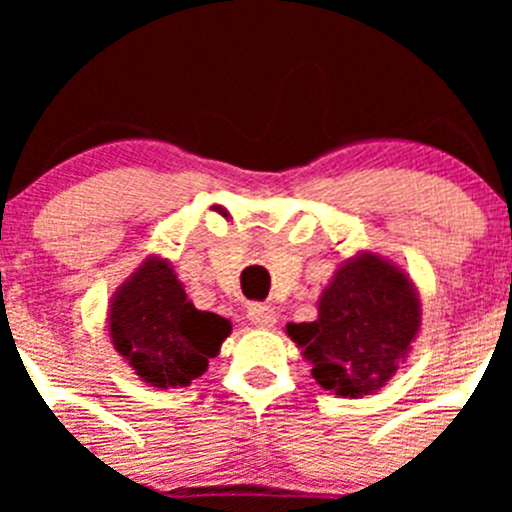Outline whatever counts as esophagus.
<instances>
[{
  "mask_svg": "<svg viewBox=\"0 0 512 512\" xmlns=\"http://www.w3.org/2000/svg\"><path fill=\"white\" fill-rule=\"evenodd\" d=\"M247 319H250L255 327L267 329V327H275L277 312L275 307H270V304H250V307H247Z\"/></svg>",
  "mask_w": 512,
  "mask_h": 512,
  "instance_id": "esophagus-1",
  "label": "esophagus"
}]
</instances>
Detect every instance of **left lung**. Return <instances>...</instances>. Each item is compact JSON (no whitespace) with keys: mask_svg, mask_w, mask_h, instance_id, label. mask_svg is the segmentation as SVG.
I'll return each mask as SVG.
<instances>
[{"mask_svg":"<svg viewBox=\"0 0 512 512\" xmlns=\"http://www.w3.org/2000/svg\"><path fill=\"white\" fill-rule=\"evenodd\" d=\"M314 322L287 324V334L322 389L361 399L376 394L421 329V299L399 265L359 252L339 265L317 302Z\"/></svg>","mask_w":512,"mask_h":512,"instance_id":"obj_1","label":"left lung"}]
</instances>
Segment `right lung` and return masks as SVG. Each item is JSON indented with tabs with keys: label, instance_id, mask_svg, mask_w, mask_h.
Instances as JSON below:
<instances>
[{
	"label": "right lung",
	"instance_id": "add662e5",
	"mask_svg": "<svg viewBox=\"0 0 512 512\" xmlns=\"http://www.w3.org/2000/svg\"><path fill=\"white\" fill-rule=\"evenodd\" d=\"M230 332V319L195 309L170 262L156 255L113 292L108 307L113 349L156 389H178L203 376Z\"/></svg>",
	"mask_w": 512,
	"mask_h": 512
}]
</instances>
